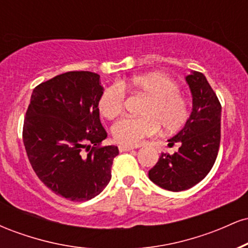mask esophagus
Returning a JSON list of instances; mask_svg holds the SVG:
<instances>
[{"label":"esophagus","instance_id":"1","mask_svg":"<svg viewBox=\"0 0 248 248\" xmlns=\"http://www.w3.org/2000/svg\"><path fill=\"white\" fill-rule=\"evenodd\" d=\"M133 149H135V148L130 147V146H119V150H120L121 153L122 152H130V150H133Z\"/></svg>","mask_w":248,"mask_h":248}]
</instances>
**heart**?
<instances>
[{
	"label": "heart",
	"mask_w": 248,
	"mask_h": 248,
	"mask_svg": "<svg viewBox=\"0 0 248 248\" xmlns=\"http://www.w3.org/2000/svg\"><path fill=\"white\" fill-rule=\"evenodd\" d=\"M126 87L142 93L148 99L140 110L142 116L124 118L113 126V138L119 143L139 146L146 138L155 135L160 126L166 132H176L189 120L190 107L179 93V85L161 72L135 76L120 85L107 86L98 101L99 112L104 118L112 120L124 112Z\"/></svg>",
	"instance_id": "1"
}]
</instances>
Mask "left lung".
<instances>
[{
    "instance_id": "8db88e82",
    "label": "left lung",
    "mask_w": 248,
    "mask_h": 248,
    "mask_svg": "<svg viewBox=\"0 0 248 248\" xmlns=\"http://www.w3.org/2000/svg\"><path fill=\"white\" fill-rule=\"evenodd\" d=\"M192 93V113L183 129L169 140L181 143L178 152L162 154L149 178L169 191H183L199 183L212 169L220 144L221 105L203 73L186 77Z\"/></svg>"
}]
</instances>
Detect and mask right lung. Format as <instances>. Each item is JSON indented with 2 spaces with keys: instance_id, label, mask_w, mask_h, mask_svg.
I'll list each match as a JSON object with an SVG mask.
<instances>
[{
  "instance_id": "right-lung-1",
  "label": "right lung",
  "mask_w": 248,
  "mask_h": 248,
  "mask_svg": "<svg viewBox=\"0 0 248 248\" xmlns=\"http://www.w3.org/2000/svg\"><path fill=\"white\" fill-rule=\"evenodd\" d=\"M99 79L72 71L42 82L25 113L22 135L33 171L51 191L72 202L88 201L106 187L119 154L118 147L101 144L107 132L99 118Z\"/></svg>"
}]
</instances>
